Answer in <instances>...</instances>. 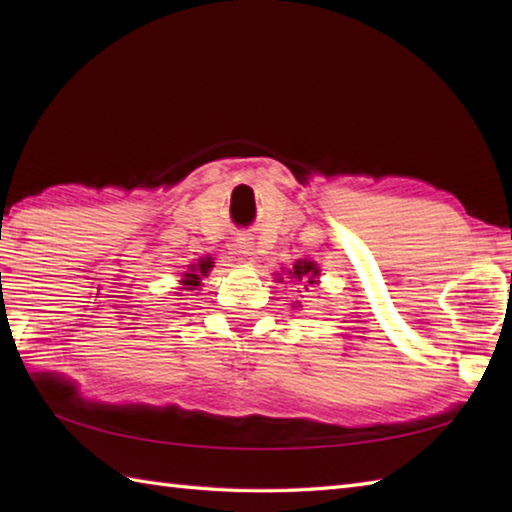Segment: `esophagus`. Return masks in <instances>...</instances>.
Returning a JSON list of instances; mask_svg holds the SVG:
<instances>
[{
	"label": "esophagus",
	"instance_id": "obj_1",
	"mask_svg": "<svg viewBox=\"0 0 512 512\" xmlns=\"http://www.w3.org/2000/svg\"><path fill=\"white\" fill-rule=\"evenodd\" d=\"M235 248H237V253H242V255H253V237L246 233H239L235 237Z\"/></svg>",
	"mask_w": 512,
	"mask_h": 512
}]
</instances>
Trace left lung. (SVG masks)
I'll use <instances>...</instances> for the list:
<instances>
[{
	"instance_id": "obj_1",
	"label": "left lung",
	"mask_w": 512,
	"mask_h": 512,
	"mask_svg": "<svg viewBox=\"0 0 512 512\" xmlns=\"http://www.w3.org/2000/svg\"><path fill=\"white\" fill-rule=\"evenodd\" d=\"M292 279L297 281H308V284H317V275H319V268L314 262H306V259H301V262H297L295 266H292L290 270Z\"/></svg>"
}]
</instances>
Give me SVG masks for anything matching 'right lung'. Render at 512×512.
Wrapping results in <instances>:
<instances>
[{
	"label": "right lung",
	"instance_id": "right-lung-1",
	"mask_svg": "<svg viewBox=\"0 0 512 512\" xmlns=\"http://www.w3.org/2000/svg\"><path fill=\"white\" fill-rule=\"evenodd\" d=\"M209 268H211V262H202V264H200V273L204 275ZM184 284H187V286H198V284H200V275L189 273L187 279H184Z\"/></svg>",
	"mask_w": 512,
	"mask_h": 512
}]
</instances>
